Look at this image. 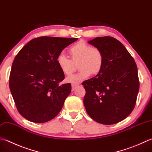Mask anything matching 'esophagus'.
Masks as SVG:
<instances>
[{"mask_svg": "<svg viewBox=\"0 0 152 152\" xmlns=\"http://www.w3.org/2000/svg\"><path fill=\"white\" fill-rule=\"evenodd\" d=\"M77 85H75V84H72V91H74L75 90V89L77 88Z\"/></svg>", "mask_w": 152, "mask_h": 152, "instance_id": "1", "label": "esophagus"}]
</instances>
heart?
<instances>
[{"mask_svg":"<svg viewBox=\"0 0 152 152\" xmlns=\"http://www.w3.org/2000/svg\"><path fill=\"white\" fill-rule=\"evenodd\" d=\"M71 59L68 58L63 53L56 56V63L62 73L70 75L76 70V64L78 63L80 69L78 73L68 76L67 81L78 84L87 79L91 75H96L102 70L104 56L100 49L91 47L84 41L74 44L69 49Z\"/></svg>","mask_w":152,"mask_h":152,"instance_id":"heart-1","label":"heart"}]
</instances>
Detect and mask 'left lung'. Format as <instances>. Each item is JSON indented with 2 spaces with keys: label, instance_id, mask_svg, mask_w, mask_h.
<instances>
[{
  "label": "left lung",
  "instance_id": "1",
  "mask_svg": "<svg viewBox=\"0 0 152 152\" xmlns=\"http://www.w3.org/2000/svg\"><path fill=\"white\" fill-rule=\"evenodd\" d=\"M88 43L102 50L104 62L99 74L82 84L86 112L99 123H117L135 107L140 88L137 66L123 45L114 37H96Z\"/></svg>",
  "mask_w": 152,
  "mask_h": 152
}]
</instances>
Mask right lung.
I'll list each match as a JSON object with an SVG mask.
<instances>
[{
	"mask_svg": "<svg viewBox=\"0 0 152 152\" xmlns=\"http://www.w3.org/2000/svg\"><path fill=\"white\" fill-rule=\"evenodd\" d=\"M78 38L43 36L33 39L15 56L9 87L15 105L26 119L43 123L55 118L70 94L56 56Z\"/></svg>",
	"mask_w": 152,
	"mask_h": 152,
	"instance_id": "right-lung-1",
	"label": "right lung"
}]
</instances>
